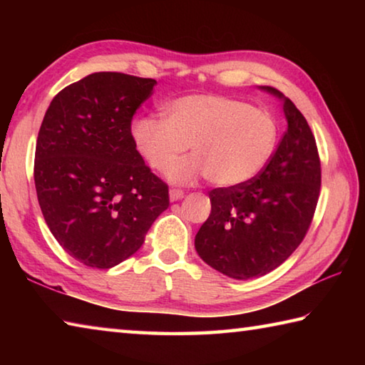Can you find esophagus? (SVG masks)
<instances>
[{
    "instance_id": "obj_1",
    "label": "esophagus",
    "mask_w": 365,
    "mask_h": 365,
    "mask_svg": "<svg viewBox=\"0 0 365 365\" xmlns=\"http://www.w3.org/2000/svg\"><path fill=\"white\" fill-rule=\"evenodd\" d=\"M169 196H170V201H178V200H182L185 193H183V190H180V188H172L169 191Z\"/></svg>"
}]
</instances>
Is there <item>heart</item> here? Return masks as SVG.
<instances>
[{
    "label": "heart",
    "mask_w": 365,
    "mask_h": 365,
    "mask_svg": "<svg viewBox=\"0 0 365 365\" xmlns=\"http://www.w3.org/2000/svg\"><path fill=\"white\" fill-rule=\"evenodd\" d=\"M279 127L267 110L220 95H187L165 106V120L141 117L132 125L133 145L148 164L168 174L192 148V159L170 177L205 175L217 187H237L262 172L275 151Z\"/></svg>",
    "instance_id": "heart-1"
}]
</instances>
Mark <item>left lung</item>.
I'll return each instance as SVG.
<instances>
[{
	"instance_id": "obj_1",
	"label": "left lung",
	"mask_w": 365,
	"mask_h": 365,
	"mask_svg": "<svg viewBox=\"0 0 365 365\" xmlns=\"http://www.w3.org/2000/svg\"><path fill=\"white\" fill-rule=\"evenodd\" d=\"M262 88L283 101L287 132L261 174L209 191L211 215L195 238L202 261L237 280L262 277L292 256L311 227L322 180L304 115L279 90Z\"/></svg>"
}]
</instances>
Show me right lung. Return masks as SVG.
Listing matches in <instances>:
<instances>
[{
  "instance_id": "right-lung-1",
  "label": "right lung",
  "mask_w": 365,
  "mask_h": 365,
  "mask_svg": "<svg viewBox=\"0 0 365 365\" xmlns=\"http://www.w3.org/2000/svg\"><path fill=\"white\" fill-rule=\"evenodd\" d=\"M154 78L95 72L53 98L35 148L34 178L46 225L86 267L110 269L143 245L169 207L168 183L132 140Z\"/></svg>"
}]
</instances>
